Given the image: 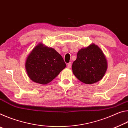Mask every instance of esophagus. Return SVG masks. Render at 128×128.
Returning <instances> with one entry per match:
<instances>
[{
	"label": "esophagus",
	"instance_id": "esophagus-1",
	"mask_svg": "<svg viewBox=\"0 0 128 128\" xmlns=\"http://www.w3.org/2000/svg\"><path fill=\"white\" fill-rule=\"evenodd\" d=\"M71 66H72V63H71V62H69L68 65H67V68L70 69L71 68Z\"/></svg>",
	"mask_w": 128,
	"mask_h": 128
}]
</instances>
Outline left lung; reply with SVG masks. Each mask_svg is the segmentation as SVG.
<instances>
[{"mask_svg":"<svg viewBox=\"0 0 128 128\" xmlns=\"http://www.w3.org/2000/svg\"><path fill=\"white\" fill-rule=\"evenodd\" d=\"M72 64L73 73L80 81L92 84L102 79L107 69V61L102 50L92 43L80 50Z\"/></svg>","mask_w":128,"mask_h":128,"instance_id":"1","label":"left lung"}]
</instances>
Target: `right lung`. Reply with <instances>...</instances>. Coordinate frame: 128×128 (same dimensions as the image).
Instances as JSON below:
<instances>
[{
  "label": "right lung",
  "instance_id": "obj_1",
  "mask_svg": "<svg viewBox=\"0 0 128 128\" xmlns=\"http://www.w3.org/2000/svg\"><path fill=\"white\" fill-rule=\"evenodd\" d=\"M25 66L30 80L36 83L46 85L66 68V64L55 49L40 42L27 56Z\"/></svg>",
  "mask_w": 128,
  "mask_h": 128
}]
</instances>
